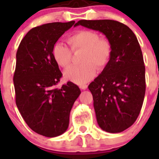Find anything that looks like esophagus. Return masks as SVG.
Returning <instances> with one entry per match:
<instances>
[{"mask_svg": "<svg viewBox=\"0 0 159 159\" xmlns=\"http://www.w3.org/2000/svg\"><path fill=\"white\" fill-rule=\"evenodd\" d=\"M87 88H88V85H87V84H84V85H80V88L82 90L87 89Z\"/></svg>", "mask_w": 159, "mask_h": 159, "instance_id": "34e87169", "label": "esophagus"}]
</instances>
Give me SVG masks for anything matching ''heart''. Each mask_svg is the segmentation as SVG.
Wrapping results in <instances>:
<instances>
[{"label":"heart","mask_w":159,"mask_h":159,"mask_svg":"<svg viewBox=\"0 0 159 159\" xmlns=\"http://www.w3.org/2000/svg\"><path fill=\"white\" fill-rule=\"evenodd\" d=\"M67 42L73 52L84 51V64L71 67L64 74L67 80L75 84H84L91 80L95 75L96 67H104L111 57L112 45L110 40L105 37H99L95 31H78L68 36ZM52 56L56 62L63 68H67L71 65L72 51L62 42L55 43Z\"/></svg>","instance_id":"b5f03b06"}]
</instances>
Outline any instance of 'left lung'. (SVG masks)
<instances>
[{"label": "left lung", "mask_w": 159, "mask_h": 159, "mask_svg": "<svg viewBox=\"0 0 159 159\" xmlns=\"http://www.w3.org/2000/svg\"><path fill=\"white\" fill-rule=\"evenodd\" d=\"M75 25L99 31L111 43L109 62L88 88L99 127L109 133L123 131L136 121L145 96V65L137 37L127 25L112 20H81Z\"/></svg>", "instance_id": "left-lung-1"}]
</instances>
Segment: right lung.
I'll list each match as a JSON object with an SVG mask.
<instances>
[{
	"instance_id": "right-lung-1",
	"label": "right lung",
	"mask_w": 159,
	"mask_h": 159,
	"mask_svg": "<svg viewBox=\"0 0 159 159\" xmlns=\"http://www.w3.org/2000/svg\"><path fill=\"white\" fill-rule=\"evenodd\" d=\"M74 24L54 22L33 28L16 52L13 76L16 106L28 126L45 137H57L67 130L70 111L81 93L71 82L56 88L62 73L53 58V46Z\"/></svg>"
}]
</instances>
